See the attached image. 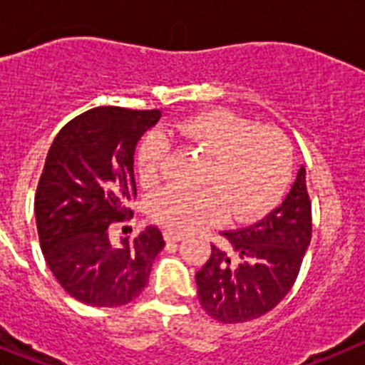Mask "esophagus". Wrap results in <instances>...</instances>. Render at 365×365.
Here are the masks:
<instances>
[{
	"label": "esophagus",
	"mask_w": 365,
	"mask_h": 365,
	"mask_svg": "<svg viewBox=\"0 0 365 365\" xmlns=\"http://www.w3.org/2000/svg\"><path fill=\"white\" fill-rule=\"evenodd\" d=\"M165 240L168 241V243H176V241H180L182 240V235L180 234H174V232H165Z\"/></svg>",
	"instance_id": "1"
}]
</instances>
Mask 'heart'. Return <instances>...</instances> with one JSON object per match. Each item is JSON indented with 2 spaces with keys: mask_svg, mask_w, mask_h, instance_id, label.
I'll list each match as a JSON object with an SVG mask.
<instances>
[{
  "mask_svg": "<svg viewBox=\"0 0 365 365\" xmlns=\"http://www.w3.org/2000/svg\"><path fill=\"white\" fill-rule=\"evenodd\" d=\"M174 137L207 159L200 191L167 187L150 200L152 219L174 234L219 222L228 211L235 222L263 217L278 202L293 170V146L277 128L258 125L232 111H207L170 128ZM168 145L148 133L137 150L140 182L154 185L163 176Z\"/></svg>",
  "mask_w": 365,
  "mask_h": 365,
  "instance_id": "1",
  "label": "heart"
}]
</instances>
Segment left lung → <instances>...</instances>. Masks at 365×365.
Segmentation results:
<instances>
[{
    "mask_svg": "<svg viewBox=\"0 0 365 365\" xmlns=\"http://www.w3.org/2000/svg\"><path fill=\"white\" fill-rule=\"evenodd\" d=\"M222 247L197 272L198 301L220 323H245L271 312L293 287L312 240V204L306 170L262 220L222 232Z\"/></svg>",
    "mask_w": 365,
    "mask_h": 365,
    "instance_id": "obj_1",
    "label": "left lung"
}]
</instances>
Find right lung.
<instances>
[{"instance_id": "right-lung-1", "label": "right lung", "mask_w": 365, "mask_h": 365, "mask_svg": "<svg viewBox=\"0 0 365 365\" xmlns=\"http://www.w3.org/2000/svg\"><path fill=\"white\" fill-rule=\"evenodd\" d=\"M159 109L94 107L53 139L38 180L35 217L46 263L76 301L96 308L128 304L143 293L165 247L158 226L115 245L111 222L128 219L137 197L133 155Z\"/></svg>"}]
</instances>
